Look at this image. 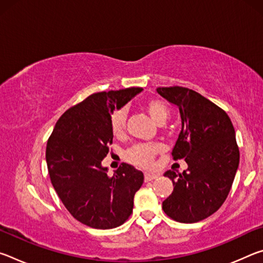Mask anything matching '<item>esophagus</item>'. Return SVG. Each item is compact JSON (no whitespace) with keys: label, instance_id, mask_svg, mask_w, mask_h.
Wrapping results in <instances>:
<instances>
[{"label":"esophagus","instance_id":"esophagus-1","mask_svg":"<svg viewBox=\"0 0 263 263\" xmlns=\"http://www.w3.org/2000/svg\"><path fill=\"white\" fill-rule=\"evenodd\" d=\"M159 175L158 174H151V173H145V181L148 182V181H152L158 179Z\"/></svg>","mask_w":263,"mask_h":263}]
</instances>
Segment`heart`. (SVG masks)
Here are the masks:
<instances>
[{
    "mask_svg": "<svg viewBox=\"0 0 263 263\" xmlns=\"http://www.w3.org/2000/svg\"><path fill=\"white\" fill-rule=\"evenodd\" d=\"M149 117L153 121L162 125L169 117L168 106L162 101L152 99L146 102L144 105ZM126 127V111L125 109L115 110L110 117V128L115 137H121ZM161 149L160 145L154 144H139L132 146L125 152V159L132 164L139 167H149L153 163L154 157Z\"/></svg>",
    "mask_w": 263,
    "mask_h": 263,
    "instance_id": "1",
    "label": "heart"
}]
</instances>
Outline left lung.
<instances>
[{
	"instance_id": "obj_1",
	"label": "left lung",
	"mask_w": 263,
	"mask_h": 263,
	"mask_svg": "<svg viewBox=\"0 0 263 263\" xmlns=\"http://www.w3.org/2000/svg\"><path fill=\"white\" fill-rule=\"evenodd\" d=\"M157 91L180 110L182 128L172 155L188 163L183 173H164L174 190L162 209L176 221L197 222L222 205L232 186L240 158L233 124L224 110L189 88Z\"/></svg>"
}]
</instances>
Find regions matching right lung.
Returning a JSON list of instances; mask_svg holds the SVG:
<instances>
[{
    "mask_svg": "<svg viewBox=\"0 0 263 263\" xmlns=\"http://www.w3.org/2000/svg\"><path fill=\"white\" fill-rule=\"evenodd\" d=\"M141 90L132 87L88 96L58 119L47 140L46 162L53 188L70 215L89 228H117L132 213L144 174L122 163L114 176H108L102 160L112 144L114 110Z\"/></svg>",
    "mask_w": 263,
    "mask_h": 263,
    "instance_id": "right-lung-1",
    "label": "right lung"
}]
</instances>
